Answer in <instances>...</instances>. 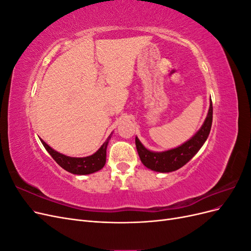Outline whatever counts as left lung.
I'll list each match as a JSON object with an SVG mask.
<instances>
[{
  "label": "left lung",
  "instance_id": "8db88e82",
  "mask_svg": "<svg viewBox=\"0 0 251 251\" xmlns=\"http://www.w3.org/2000/svg\"><path fill=\"white\" fill-rule=\"evenodd\" d=\"M211 124L212 103L210 100L207 117L205 119L200 130L197 132V134H195L193 138L176 149L161 151V153H155V151H151L144 148L139 139L136 137V149H137L141 162L148 169L160 173H170L179 170L198 153L203 143L206 141L210 132Z\"/></svg>",
  "mask_w": 251,
  "mask_h": 251
}]
</instances>
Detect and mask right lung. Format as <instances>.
<instances>
[{
  "label": "right lung",
  "instance_id": "add662e5",
  "mask_svg": "<svg viewBox=\"0 0 251 251\" xmlns=\"http://www.w3.org/2000/svg\"><path fill=\"white\" fill-rule=\"evenodd\" d=\"M41 141L43 143L44 148L48 151V153L51 155L53 159H54L56 163L59 166H62L64 170H66L67 172H69L71 174L89 175L101 170L105 164V156H107V147H108L109 139L102 144L100 149L98 150L95 154L88 157H82V158H74V157L65 156L53 149H51L44 140L41 139Z\"/></svg>",
  "mask_w": 251,
  "mask_h": 251
}]
</instances>
